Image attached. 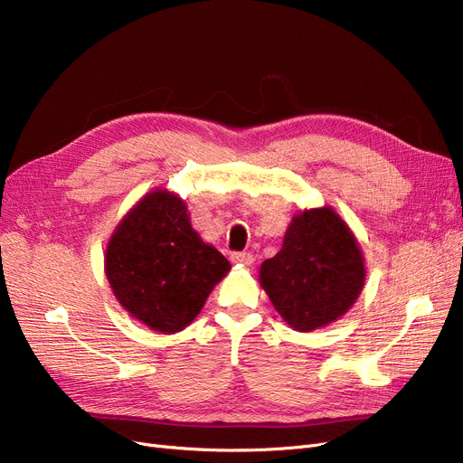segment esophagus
Masks as SVG:
<instances>
[{"mask_svg": "<svg viewBox=\"0 0 463 463\" xmlns=\"http://www.w3.org/2000/svg\"><path fill=\"white\" fill-rule=\"evenodd\" d=\"M232 262L233 264H245V266H250L254 262V257L250 252H233L232 254Z\"/></svg>", "mask_w": 463, "mask_h": 463, "instance_id": "34e87169", "label": "esophagus"}]
</instances>
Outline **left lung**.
Segmentation results:
<instances>
[{"mask_svg": "<svg viewBox=\"0 0 463 463\" xmlns=\"http://www.w3.org/2000/svg\"><path fill=\"white\" fill-rule=\"evenodd\" d=\"M259 279L289 327L314 331L339 320L362 293L364 252L331 206L297 213L276 257L262 262Z\"/></svg>", "mask_w": 463, "mask_h": 463, "instance_id": "left-lung-1", "label": "left lung"}]
</instances>
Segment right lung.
<instances>
[{
	"mask_svg": "<svg viewBox=\"0 0 463 463\" xmlns=\"http://www.w3.org/2000/svg\"><path fill=\"white\" fill-rule=\"evenodd\" d=\"M230 268L224 254L191 228L187 204L168 189L143 195L105 250V276L120 307L165 335L195 320Z\"/></svg>",
	"mask_w": 463,
	"mask_h": 463,
	"instance_id": "obj_1",
	"label": "right lung"
}]
</instances>
